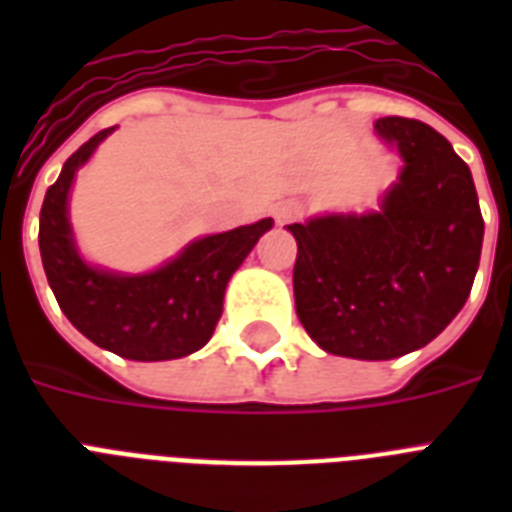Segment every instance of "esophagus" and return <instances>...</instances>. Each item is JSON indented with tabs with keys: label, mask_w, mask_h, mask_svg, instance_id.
<instances>
[{
	"label": "esophagus",
	"mask_w": 512,
	"mask_h": 512,
	"mask_svg": "<svg viewBox=\"0 0 512 512\" xmlns=\"http://www.w3.org/2000/svg\"><path fill=\"white\" fill-rule=\"evenodd\" d=\"M297 215H300V201L295 199L279 201V204L273 207V217H276V223L279 225L292 223V220H297Z\"/></svg>",
	"instance_id": "esophagus-1"
}]
</instances>
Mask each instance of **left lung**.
Segmentation results:
<instances>
[{
	"instance_id": "1",
	"label": "left lung",
	"mask_w": 512,
	"mask_h": 512,
	"mask_svg": "<svg viewBox=\"0 0 512 512\" xmlns=\"http://www.w3.org/2000/svg\"><path fill=\"white\" fill-rule=\"evenodd\" d=\"M374 130L401 156L380 209L287 225L297 239L295 308L332 356L388 361L425 348L468 300L484 217L468 164L417 119Z\"/></svg>"
}]
</instances>
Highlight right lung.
Wrapping results in <instances>:
<instances>
[{
	"instance_id": "obj_1",
	"label": "right lung",
	"mask_w": 512,
	"mask_h": 512,
	"mask_svg": "<svg viewBox=\"0 0 512 512\" xmlns=\"http://www.w3.org/2000/svg\"><path fill=\"white\" fill-rule=\"evenodd\" d=\"M116 127L98 132L68 156L47 188L39 215V252L66 319L92 340L132 361H170L204 348L223 313L225 287L273 220L185 244L172 260L146 273H116L87 263L68 220V193L79 167Z\"/></svg>"
}]
</instances>
